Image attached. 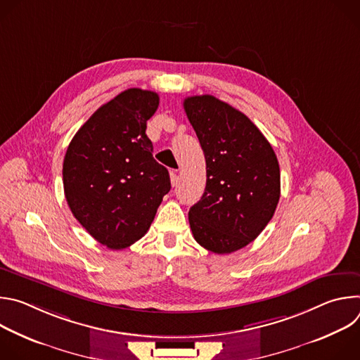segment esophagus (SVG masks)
<instances>
[{"instance_id": "34e87169", "label": "esophagus", "mask_w": 360, "mask_h": 360, "mask_svg": "<svg viewBox=\"0 0 360 360\" xmlns=\"http://www.w3.org/2000/svg\"><path fill=\"white\" fill-rule=\"evenodd\" d=\"M169 176H171V184H172V186H175V185L178 184V181H179L178 171H176V169H171V171H169Z\"/></svg>"}]
</instances>
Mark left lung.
I'll return each instance as SVG.
<instances>
[{
  "mask_svg": "<svg viewBox=\"0 0 360 360\" xmlns=\"http://www.w3.org/2000/svg\"><path fill=\"white\" fill-rule=\"evenodd\" d=\"M207 161V186L188 218L195 240L214 253L245 248L272 219L281 196L275 152L245 114L212 95L184 101Z\"/></svg>",
  "mask_w": 360,
  "mask_h": 360,
  "instance_id": "left-lung-1",
  "label": "left lung"
}]
</instances>
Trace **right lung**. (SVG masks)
<instances>
[{
	"instance_id": "add662e5",
	"label": "right lung",
	"mask_w": 360,
	"mask_h": 360,
	"mask_svg": "<svg viewBox=\"0 0 360 360\" xmlns=\"http://www.w3.org/2000/svg\"><path fill=\"white\" fill-rule=\"evenodd\" d=\"M158 105L157 92L129 88L99 107L68 145L63 165L68 207L107 248L141 239L171 189L168 169L153 160L145 134Z\"/></svg>"
}]
</instances>
